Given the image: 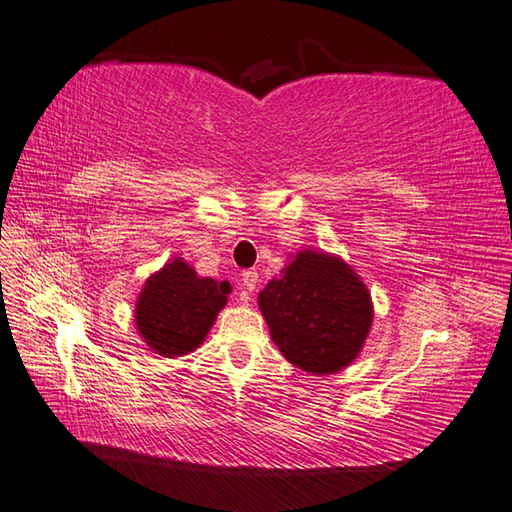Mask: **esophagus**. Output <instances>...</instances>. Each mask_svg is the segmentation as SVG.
Masks as SVG:
<instances>
[{
    "label": "esophagus",
    "instance_id": "34e87169",
    "mask_svg": "<svg viewBox=\"0 0 512 512\" xmlns=\"http://www.w3.org/2000/svg\"><path fill=\"white\" fill-rule=\"evenodd\" d=\"M257 281H259V275H257V270H244L242 273V284H244V288L248 290V292H255V288H257Z\"/></svg>",
    "mask_w": 512,
    "mask_h": 512
}]
</instances>
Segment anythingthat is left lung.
<instances>
[{"instance_id":"1","label":"left lung","mask_w":512,"mask_h":512,"mask_svg":"<svg viewBox=\"0 0 512 512\" xmlns=\"http://www.w3.org/2000/svg\"><path fill=\"white\" fill-rule=\"evenodd\" d=\"M257 303L279 352L319 376L354 361L374 319L361 277L343 259L317 250H299Z\"/></svg>"}]
</instances>
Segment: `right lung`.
<instances>
[{"mask_svg": "<svg viewBox=\"0 0 512 512\" xmlns=\"http://www.w3.org/2000/svg\"><path fill=\"white\" fill-rule=\"evenodd\" d=\"M228 281L198 277L182 257L151 275L136 301L134 321L145 343L160 356H182L200 347L226 306Z\"/></svg>", "mask_w": 512, "mask_h": 512, "instance_id": "obj_1", "label": "right lung"}]
</instances>
